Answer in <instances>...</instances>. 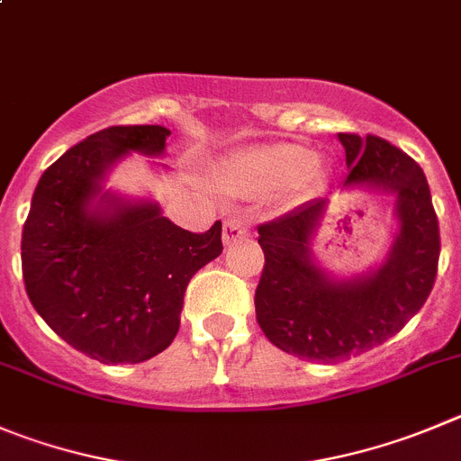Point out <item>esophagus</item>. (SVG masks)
<instances>
[{
  "label": "esophagus",
  "instance_id": "obj_1",
  "mask_svg": "<svg viewBox=\"0 0 461 461\" xmlns=\"http://www.w3.org/2000/svg\"><path fill=\"white\" fill-rule=\"evenodd\" d=\"M250 231H252L250 221H245V218H227L225 225H222V243L225 245L236 243V240L245 239Z\"/></svg>",
  "mask_w": 461,
  "mask_h": 461
}]
</instances>
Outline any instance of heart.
Returning a JSON list of instances; mask_svg holds the SVG:
<instances>
[{
	"label": "heart",
	"instance_id": "obj_1",
	"mask_svg": "<svg viewBox=\"0 0 461 461\" xmlns=\"http://www.w3.org/2000/svg\"><path fill=\"white\" fill-rule=\"evenodd\" d=\"M316 166V157L295 143L255 145L240 149L222 166V182L230 191L266 195L303 182Z\"/></svg>",
	"mask_w": 461,
	"mask_h": 461
}]
</instances>
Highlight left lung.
<instances>
[{
	"instance_id": "left-lung-1",
	"label": "left lung",
	"mask_w": 461,
	"mask_h": 461,
	"mask_svg": "<svg viewBox=\"0 0 461 461\" xmlns=\"http://www.w3.org/2000/svg\"><path fill=\"white\" fill-rule=\"evenodd\" d=\"M346 148L343 186L382 188L395 195L400 231L375 273L334 282L309 252V236L325 200L298 206L259 225L266 264L255 294L257 322L273 346L318 364L350 359L405 328L434 286L438 221L423 170L402 149L368 133H339Z\"/></svg>"
}]
</instances>
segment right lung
Here are the masks:
<instances>
[{
	"label": "right lung",
	"instance_id": "add662e5",
	"mask_svg": "<svg viewBox=\"0 0 461 461\" xmlns=\"http://www.w3.org/2000/svg\"><path fill=\"white\" fill-rule=\"evenodd\" d=\"M161 124L102 129L56 158L23 227V277L33 309L75 350L102 364H140L179 330L193 275L222 252V222L193 234L158 204H127L102 177L129 152L157 157Z\"/></svg>",
	"mask_w": 461,
	"mask_h": 461
}]
</instances>
